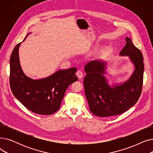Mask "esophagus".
Masks as SVG:
<instances>
[{"label": "esophagus", "mask_w": 153, "mask_h": 153, "mask_svg": "<svg viewBox=\"0 0 153 153\" xmlns=\"http://www.w3.org/2000/svg\"><path fill=\"white\" fill-rule=\"evenodd\" d=\"M76 76L78 77V78L79 79H81V78H82V76H83V73H82V72L81 71H77V72H76Z\"/></svg>", "instance_id": "esophagus-1"}]
</instances>
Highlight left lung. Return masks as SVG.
<instances>
[{
    "label": "left lung",
    "mask_w": 153,
    "mask_h": 153,
    "mask_svg": "<svg viewBox=\"0 0 153 153\" xmlns=\"http://www.w3.org/2000/svg\"><path fill=\"white\" fill-rule=\"evenodd\" d=\"M120 55L128 56L135 66L130 79L124 84L110 87L106 81L105 63L93 61L87 63L84 79L85 97L91 111L96 116L111 117L122 114L133 107L142 92L144 73L143 56L129 38Z\"/></svg>",
    "instance_id": "obj_1"
}]
</instances>
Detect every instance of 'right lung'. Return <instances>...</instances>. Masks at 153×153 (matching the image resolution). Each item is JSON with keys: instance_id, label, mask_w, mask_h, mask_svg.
<instances>
[{"instance_id": "add662e5", "label": "right lung", "mask_w": 153, "mask_h": 153, "mask_svg": "<svg viewBox=\"0 0 153 153\" xmlns=\"http://www.w3.org/2000/svg\"><path fill=\"white\" fill-rule=\"evenodd\" d=\"M20 44L15 46L10 58L11 91L23 106L31 111L39 115H51L59 109L68 86L78 80L76 76L77 68L58 71L43 79H31L24 74L20 65Z\"/></svg>"}]
</instances>
